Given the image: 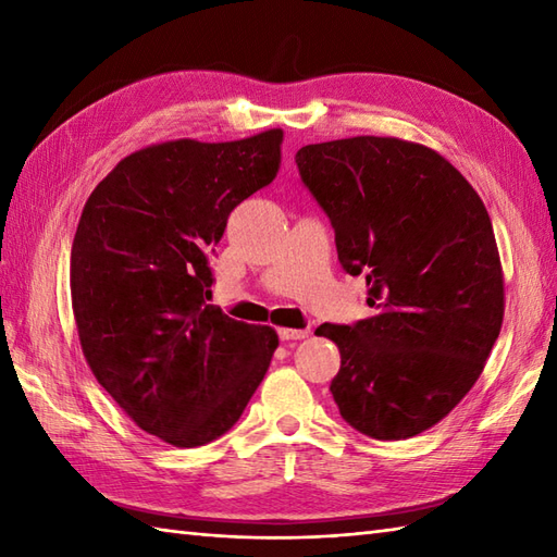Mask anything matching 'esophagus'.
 I'll return each mask as SVG.
<instances>
[{
  "instance_id": "obj_1",
  "label": "esophagus",
  "mask_w": 557,
  "mask_h": 557,
  "mask_svg": "<svg viewBox=\"0 0 557 557\" xmlns=\"http://www.w3.org/2000/svg\"><path fill=\"white\" fill-rule=\"evenodd\" d=\"M309 333H311V330H309V327H304V330H292V327H280V330H277V335H280V339H282V342H294V339H306V337H309Z\"/></svg>"
}]
</instances>
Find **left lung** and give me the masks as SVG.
Listing matches in <instances>:
<instances>
[{"instance_id":"8db88e82","label":"left lung","mask_w":557,"mask_h":557,"mask_svg":"<svg viewBox=\"0 0 557 557\" xmlns=\"http://www.w3.org/2000/svg\"><path fill=\"white\" fill-rule=\"evenodd\" d=\"M301 184L335 230L339 265L366 275L371 318L323 323L339 347L342 419L405 441L479 381L503 325V270L479 194L435 150L357 136L304 146Z\"/></svg>"}]
</instances>
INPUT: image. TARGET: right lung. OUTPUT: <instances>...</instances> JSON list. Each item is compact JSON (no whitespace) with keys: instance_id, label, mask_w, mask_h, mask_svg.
I'll use <instances>...</instances> for the list:
<instances>
[{"instance_id":"right-lung-1","label":"right lung","mask_w":557,"mask_h":557,"mask_svg":"<svg viewBox=\"0 0 557 557\" xmlns=\"http://www.w3.org/2000/svg\"><path fill=\"white\" fill-rule=\"evenodd\" d=\"M282 132L170 140L124 158L90 194L71 246V304L90 371L176 447L218 441L263 381L275 330L206 304L230 212L275 180Z\"/></svg>"}]
</instances>
